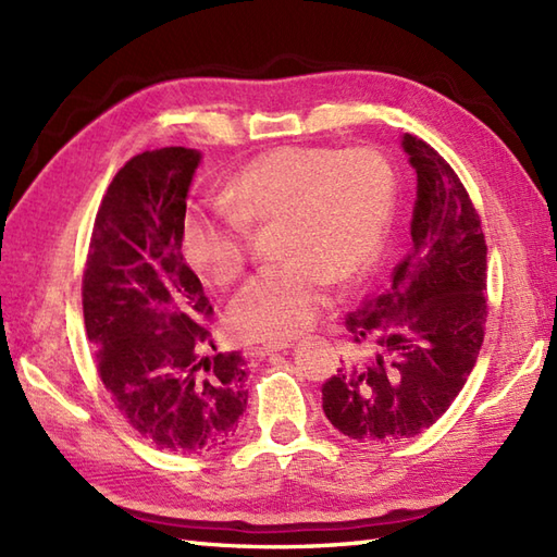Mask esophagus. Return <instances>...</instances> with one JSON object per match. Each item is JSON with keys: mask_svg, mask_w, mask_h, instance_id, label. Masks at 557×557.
<instances>
[{"mask_svg": "<svg viewBox=\"0 0 557 557\" xmlns=\"http://www.w3.org/2000/svg\"><path fill=\"white\" fill-rule=\"evenodd\" d=\"M289 347V342H285V339H275V342H263V345L260 347H256V354L258 357H268V354H275V351H282V349H287Z\"/></svg>", "mask_w": 557, "mask_h": 557, "instance_id": "1", "label": "esophagus"}]
</instances>
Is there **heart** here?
<instances>
[{"instance_id":"1","label":"heart","mask_w":557,"mask_h":557,"mask_svg":"<svg viewBox=\"0 0 557 557\" xmlns=\"http://www.w3.org/2000/svg\"><path fill=\"white\" fill-rule=\"evenodd\" d=\"M222 198L224 206L184 215V258L212 285L227 287L246 270L251 227L277 222L285 260L246 282L230 321L244 337L285 339L313 325L333 282L347 285L373 265L393 212L395 174L369 146H282L248 162Z\"/></svg>"}]
</instances>
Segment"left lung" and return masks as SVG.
I'll return each mask as SVG.
<instances>
[{"mask_svg":"<svg viewBox=\"0 0 557 557\" xmlns=\"http://www.w3.org/2000/svg\"><path fill=\"white\" fill-rule=\"evenodd\" d=\"M417 170L411 248L345 318L357 349L323 385V411L361 443H399L443 417L474 369L486 330V236L441 152L405 134Z\"/></svg>","mask_w":557,"mask_h":557,"instance_id":"obj_1","label":"left lung"}]
</instances>
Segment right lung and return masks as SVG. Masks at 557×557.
<instances>
[{"instance_id":"add662e5","label":"right lung","mask_w":557,"mask_h":557,"mask_svg":"<svg viewBox=\"0 0 557 557\" xmlns=\"http://www.w3.org/2000/svg\"><path fill=\"white\" fill-rule=\"evenodd\" d=\"M200 152L134 156L102 196L83 270V321L100 381L146 441L174 455L224 445L246 411L242 351L212 347V306L182 253Z\"/></svg>"}]
</instances>
